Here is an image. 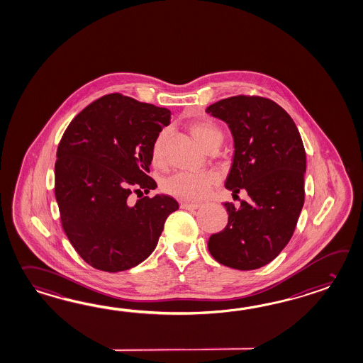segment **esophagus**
Listing matches in <instances>:
<instances>
[{"label":"esophagus","instance_id":"esophagus-1","mask_svg":"<svg viewBox=\"0 0 363 363\" xmlns=\"http://www.w3.org/2000/svg\"><path fill=\"white\" fill-rule=\"evenodd\" d=\"M179 207H181L182 210L194 211L198 210V208L201 207V204H198V203H186V201H182V203L179 204Z\"/></svg>","mask_w":363,"mask_h":363}]
</instances>
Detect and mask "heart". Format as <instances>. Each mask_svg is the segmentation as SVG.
Segmentation results:
<instances>
[{"mask_svg":"<svg viewBox=\"0 0 363 363\" xmlns=\"http://www.w3.org/2000/svg\"><path fill=\"white\" fill-rule=\"evenodd\" d=\"M189 131L194 139L206 150L218 148L224 140V133L216 123L211 121H194L189 125ZM165 131H162L153 140L151 148V157L153 162H160L162 159V145H164ZM216 184V177L212 173H177L168 178L162 184L164 193L181 201H196L203 199L211 187Z\"/></svg>","mask_w":363,"mask_h":363,"instance_id":"heart-1","label":"heart"}]
</instances>
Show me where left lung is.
I'll return each instance as SVG.
<instances>
[{"mask_svg": "<svg viewBox=\"0 0 363 363\" xmlns=\"http://www.w3.org/2000/svg\"><path fill=\"white\" fill-rule=\"evenodd\" d=\"M207 113L225 121L234 138V157L225 187L249 199L234 208L212 234L208 250L218 263L250 271L272 262L288 245L305 203L306 151L298 129L274 100L257 95L223 99Z\"/></svg>", "mask_w": 363, "mask_h": 363, "instance_id": "left-lung-1", "label": "left lung"}]
</instances>
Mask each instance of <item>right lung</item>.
Segmentation results:
<instances>
[{
	"mask_svg": "<svg viewBox=\"0 0 363 363\" xmlns=\"http://www.w3.org/2000/svg\"><path fill=\"white\" fill-rule=\"evenodd\" d=\"M169 122L168 109L116 92L87 105L65 130L55 195L62 229L89 266L105 272L138 266L178 210L168 195L129 199L156 187L148 176L151 148Z\"/></svg>",
	"mask_w": 363,
	"mask_h": 363,
	"instance_id": "right-lung-1",
	"label": "right lung"
}]
</instances>
